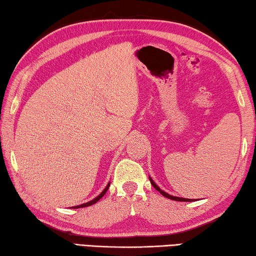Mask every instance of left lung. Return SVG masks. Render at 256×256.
Masks as SVG:
<instances>
[{
  "mask_svg": "<svg viewBox=\"0 0 256 256\" xmlns=\"http://www.w3.org/2000/svg\"><path fill=\"white\" fill-rule=\"evenodd\" d=\"M150 183L152 184H153V186L155 188L156 190H158L160 194H163L164 196H166L168 199H171V200H176V201H194V199H186V198H180V196H171V194H168V192H165V191H163L162 189H160V188L156 184V183L153 181V178H152L150 176Z\"/></svg>",
  "mask_w": 256,
  "mask_h": 256,
  "instance_id": "left-lung-1",
  "label": "left lung"
}]
</instances>
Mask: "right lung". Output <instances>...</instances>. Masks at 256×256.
<instances>
[{
	"label": "right lung",
	"mask_w": 256,
	"mask_h": 256,
	"mask_svg": "<svg viewBox=\"0 0 256 256\" xmlns=\"http://www.w3.org/2000/svg\"><path fill=\"white\" fill-rule=\"evenodd\" d=\"M109 186H110V182L106 184V186L104 188V190H103L100 194H98L96 198H94L93 200H91V201H88V202H85V204H80V206H74V207H70V208H74V209H78V208H84V207H88V206H92V204H96L98 200H100L103 196L106 194V192L108 191V189H109Z\"/></svg>",
	"instance_id": "right-lung-1"
}]
</instances>
